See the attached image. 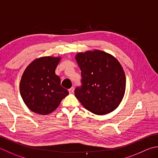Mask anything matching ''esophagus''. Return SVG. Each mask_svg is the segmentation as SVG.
I'll use <instances>...</instances> for the list:
<instances>
[{
  "label": "esophagus",
  "mask_w": 158,
  "mask_h": 158,
  "mask_svg": "<svg viewBox=\"0 0 158 158\" xmlns=\"http://www.w3.org/2000/svg\"><path fill=\"white\" fill-rule=\"evenodd\" d=\"M69 93H70V94H72V93H73V92H74V88H73V87H72L71 88H70V89H69Z\"/></svg>",
  "instance_id": "obj_1"
}]
</instances>
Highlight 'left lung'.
Returning <instances> with one entry per match:
<instances>
[{"label": "left lung", "mask_w": 158, "mask_h": 158, "mask_svg": "<svg viewBox=\"0 0 158 158\" xmlns=\"http://www.w3.org/2000/svg\"><path fill=\"white\" fill-rule=\"evenodd\" d=\"M81 71V87L75 94L86 110L97 115L113 112L125 95L126 77L119 61L107 52L94 50L75 56Z\"/></svg>", "instance_id": "left-lung-1"}]
</instances>
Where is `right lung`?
<instances>
[{
  "mask_svg": "<svg viewBox=\"0 0 158 158\" xmlns=\"http://www.w3.org/2000/svg\"><path fill=\"white\" fill-rule=\"evenodd\" d=\"M60 57H42L33 60L22 75L20 92L29 109L36 114L46 115L60 106L69 91L60 85V78L55 69Z\"/></svg>",
  "mask_w": 158,
  "mask_h": 158,
  "instance_id": "1",
  "label": "right lung"
}]
</instances>
